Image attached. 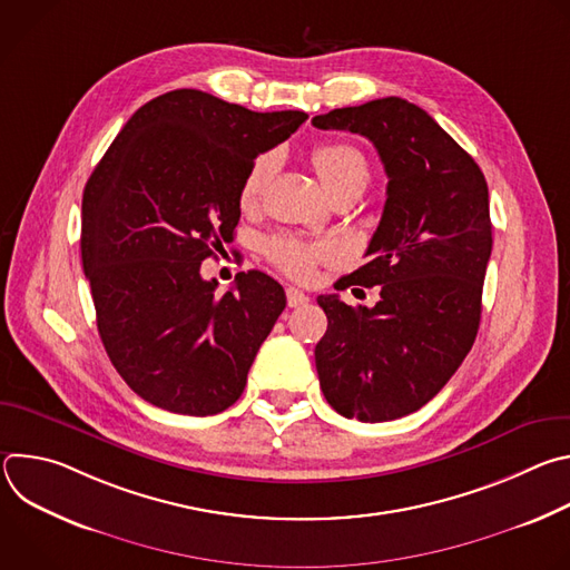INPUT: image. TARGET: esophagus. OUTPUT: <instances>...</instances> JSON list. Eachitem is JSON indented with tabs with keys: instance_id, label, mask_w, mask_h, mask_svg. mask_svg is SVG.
<instances>
[{
	"instance_id": "obj_1",
	"label": "esophagus",
	"mask_w": 570,
	"mask_h": 570,
	"mask_svg": "<svg viewBox=\"0 0 570 570\" xmlns=\"http://www.w3.org/2000/svg\"><path fill=\"white\" fill-rule=\"evenodd\" d=\"M286 299H288V306H291V308H297V306L308 304V295L302 293L299 288H293V286L286 288Z\"/></svg>"
}]
</instances>
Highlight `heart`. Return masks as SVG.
Here are the masks:
<instances>
[{"label":"heart","mask_w":570,"mask_h":570,"mask_svg":"<svg viewBox=\"0 0 570 570\" xmlns=\"http://www.w3.org/2000/svg\"><path fill=\"white\" fill-rule=\"evenodd\" d=\"M311 161L324 189L332 196L350 189L363 191L370 178L365 155L356 146L345 141H330L315 146L311 153ZM275 171L277 153H264L253 161L238 189V203L243 209H255L259 205ZM266 255L286 275L295 279H311L315 266L322 262H330L334 257V250L330 246H322V243H306L297 236L279 234L266 240Z\"/></svg>","instance_id":"b5f03b06"}]
</instances>
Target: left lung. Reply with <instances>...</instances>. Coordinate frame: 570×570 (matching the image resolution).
I'll return each mask as SVG.
<instances>
[{"label":"left lung","mask_w":570,"mask_h":570,"mask_svg":"<svg viewBox=\"0 0 570 570\" xmlns=\"http://www.w3.org/2000/svg\"><path fill=\"white\" fill-rule=\"evenodd\" d=\"M313 126L367 137L387 174L367 264L341 279V288L381 286V297L372 308L317 297L330 322L315 345L320 387L343 417L399 420L446 385L475 341L492 255L490 191L473 157L405 99L338 108Z\"/></svg>","instance_id":"1"}]
</instances>
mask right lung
Wrapping results in <instances>:
<instances>
[{
    "instance_id": "obj_1",
    "label": "right lung",
    "mask_w": 570,
    "mask_h": 570,
    "mask_svg": "<svg viewBox=\"0 0 570 570\" xmlns=\"http://www.w3.org/2000/svg\"><path fill=\"white\" fill-rule=\"evenodd\" d=\"M306 119L174 90L126 121L90 176L80 257L99 336L128 387L157 409L207 417L246 387L284 288L248 271L216 295L200 264L232 238L255 157Z\"/></svg>"
}]
</instances>
